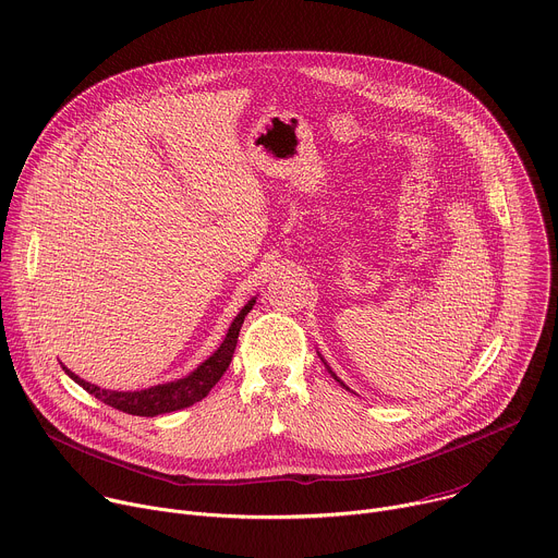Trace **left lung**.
Returning <instances> with one entry per match:
<instances>
[{"mask_svg":"<svg viewBox=\"0 0 558 558\" xmlns=\"http://www.w3.org/2000/svg\"><path fill=\"white\" fill-rule=\"evenodd\" d=\"M317 355H320V353H317ZM320 360H323V362H325V357H323V355H320ZM325 366H327V371H329V373H331V375H333V379H336V381H340V386H344V388H347V390H351V388H349V386H347V384H344V381H342V379H340V377H338V375H336V373H333V371H331V366H329V364H327V362H325Z\"/></svg>","mask_w":558,"mask_h":558,"instance_id":"obj_1","label":"left lung"}]
</instances>
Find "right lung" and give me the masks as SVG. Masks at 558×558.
Returning <instances> with one entry per match:
<instances>
[{
	"mask_svg": "<svg viewBox=\"0 0 558 558\" xmlns=\"http://www.w3.org/2000/svg\"><path fill=\"white\" fill-rule=\"evenodd\" d=\"M254 304H256V298L247 300V304L241 308V313L233 317V323L229 325L227 336L220 342V347L205 362H201L190 375L174 379V381L156 384V386L141 388V390H110V388H101L93 381L82 379L78 375H74L65 364H61V362L59 364L70 379H74L84 390L95 395L97 400H101L104 404H108L117 411H123L128 415H138V417H156L163 413H174V411H181V409H187V407L201 402L203 397H207V392L216 386V381L222 377V373L229 368V362H231L235 344H238V333H241L245 315L254 308Z\"/></svg>",
	"mask_w": 558,
	"mask_h": 558,
	"instance_id": "obj_1",
	"label": "right lung"
}]
</instances>
